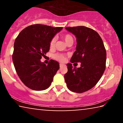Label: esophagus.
<instances>
[{"mask_svg": "<svg viewBox=\"0 0 123 123\" xmlns=\"http://www.w3.org/2000/svg\"><path fill=\"white\" fill-rule=\"evenodd\" d=\"M64 64H62V63H60V68H61V67H63V66H64Z\"/></svg>", "mask_w": 123, "mask_h": 123, "instance_id": "34e87169", "label": "esophagus"}]
</instances>
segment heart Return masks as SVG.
<instances>
[{
  "instance_id": "obj_1",
  "label": "heart",
  "mask_w": 123,
  "mask_h": 123,
  "mask_svg": "<svg viewBox=\"0 0 123 123\" xmlns=\"http://www.w3.org/2000/svg\"><path fill=\"white\" fill-rule=\"evenodd\" d=\"M62 38H63V40H64L67 43L70 41H73V37L69 34H65L62 35ZM55 42H56V38H55V37H53L50 42V48H53L55 46ZM53 58L55 59L58 60V61L63 62L65 60V55L63 54H55L53 55Z\"/></svg>"
}]
</instances>
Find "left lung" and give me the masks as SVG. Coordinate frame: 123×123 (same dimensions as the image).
<instances>
[{"label":"left lung","instance_id":"obj_1","mask_svg":"<svg viewBox=\"0 0 123 123\" xmlns=\"http://www.w3.org/2000/svg\"><path fill=\"white\" fill-rule=\"evenodd\" d=\"M77 38L76 50L70 59L72 63H80V68L67 64L64 75L69 90L82 93L95 86L101 78L106 68V51L103 41L95 30L85 26L66 27Z\"/></svg>","mask_w":123,"mask_h":123}]
</instances>
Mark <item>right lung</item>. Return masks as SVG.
<instances>
[{"label":"right lung","mask_w":123,"mask_h":123,"mask_svg":"<svg viewBox=\"0 0 123 123\" xmlns=\"http://www.w3.org/2000/svg\"><path fill=\"white\" fill-rule=\"evenodd\" d=\"M63 27L36 24L23 29L16 38L12 59L20 80L35 91L49 87L59 69V63L50 60L48 65L40 59L50 50V42Z\"/></svg>","instance_id":"right-lung-1"}]
</instances>
